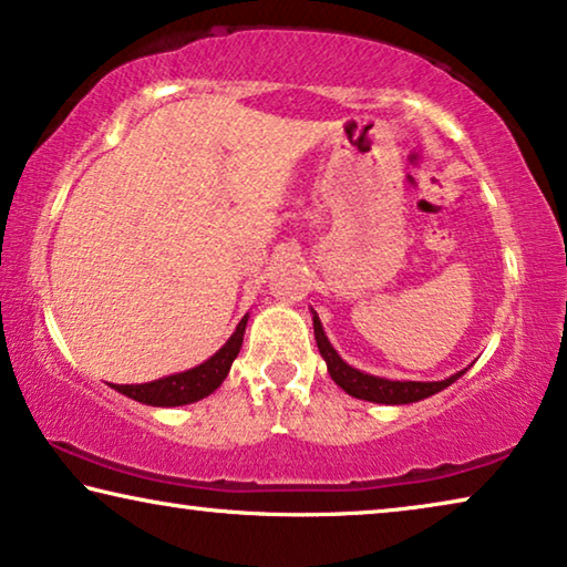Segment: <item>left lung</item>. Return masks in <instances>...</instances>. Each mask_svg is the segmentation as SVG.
<instances>
[{
    "instance_id": "left-lung-1",
    "label": "left lung",
    "mask_w": 567,
    "mask_h": 567,
    "mask_svg": "<svg viewBox=\"0 0 567 567\" xmlns=\"http://www.w3.org/2000/svg\"><path fill=\"white\" fill-rule=\"evenodd\" d=\"M312 331H316V343L320 357L326 359L328 374H331L333 382L341 386L346 394L357 396V400H367V402H379V404H410V402H420L430 394H437L445 386H451L455 379L466 374V369L458 371V374L443 379V382H392V379L384 377H371L364 374V371L353 369L346 364V361L338 357V351L328 341V336L323 333V326L316 312H312Z\"/></svg>"
}]
</instances>
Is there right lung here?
Wrapping results in <instances>:
<instances>
[{"label": "right lung", "mask_w": 567, "mask_h": 567, "mask_svg": "<svg viewBox=\"0 0 567 567\" xmlns=\"http://www.w3.org/2000/svg\"><path fill=\"white\" fill-rule=\"evenodd\" d=\"M247 320H249V312L239 320V326H236V331L231 333L229 341H226L214 357L203 361L198 367L181 371V374L155 379V382H147V384H112V386L124 396H130V400L152 404V408H181V404L198 402L210 392H216L226 379V374H229L234 359L239 357L244 331H247Z\"/></svg>", "instance_id": "right-lung-1"}]
</instances>
